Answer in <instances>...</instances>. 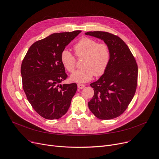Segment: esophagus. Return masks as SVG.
Here are the masks:
<instances>
[{
  "label": "esophagus",
  "mask_w": 159,
  "mask_h": 159,
  "mask_svg": "<svg viewBox=\"0 0 159 159\" xmlns=\"http://www.w3.org/2000/svg\"><path fill=\"white\" fill-rule=\"evenodd\" d=\"M85 87V85H84V84H81V83H78V88L80 89H83Z\"/></svg>",
  "instance_id": "obj_1"
}]
</instances>
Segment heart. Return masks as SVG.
I'll return each instance as SVG.
<instances>
[{
  "mask_svg": "<svg viewBox=\"0 0 159 159\" xmlns=\"http://www.w3.org/2000/svg\"><path fill=\"white\" fill-rule=\"evenodd\" d=\"M74 49L78 57H85V59L83 62V68L71 74V81L76 83L88 82L94 75L101 76L106 72L111 58L110 48L107 43H99L94 39L83 37L74 45ZM60 60L67 71H74L76 59L68 49H65L61 51Z\"/></svg>",
  "mask_w": 159,
  "mask_h": 159,
  "instance_id": "1",
  "label": "heart"
}]
</instances>
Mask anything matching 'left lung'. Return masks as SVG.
<instances>
[{
    "mask_svg": "<svg viewBox=\"0 0 159 159\" xmlns=\"http://www.w3.org/2000/svg\"><path fill=\"white\" fill-rule=\"evenodd\" d=\"M107 43L111 51L106 72L90 84L94 94L88 102L90 110L99 119L119 117L128 108L137 89L138 67L128 45L119 36L105 31H89Z\"/></svg>",
    "mask_w": 159,
    "mask_h": 159,
    "instance_id": "8db88e82",
    "label": "left lung"
}]
</instances>
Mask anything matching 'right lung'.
Segmentation results:
<instances>
[{"instance_id":"obj_1","label":"right lung","mask_w":159,"mask_h":159,"mask_svg":"<svg viewBox=\"0 0 159 159\" xmlns=\"http://www.w3.org/2000/svg\"><path fill=\"white\" fill-rule=\"evenodd\" d=\"M81 32L53 33L36 41L30 47L22 61L24 91L33 109L45 119L61 117L67 113L76 94V83L60 84L67 77L60 54Z\"/></svg>"}]
</instances>
